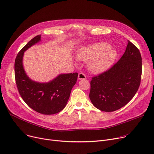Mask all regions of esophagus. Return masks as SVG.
<instances>
[{
  "mask_svg": "<svg viewBox=\"0 0 154 154\" xmlns=\"http://www.w3.org/2000/svg\"><path fill=\"white\" fill-rule=\"evenodd\" d=\"M78 79H86V75L82 73H79L78 74Z\"/></svg>",
  "mask_w": 154,
  "mask_h": 154,
  "instance_id": "obj_1",
  "label": "esophagus"
}]
</instances>
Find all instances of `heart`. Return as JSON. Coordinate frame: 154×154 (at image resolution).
<instances>
[{
    "label": "heart",
    "instance_id": "obj_1",
    "mask_svg": "<svg viewBox=\"0 0 154 154\" xmlns=\"http://www.w3.org/2000/svg\"><path fill=\"white\" fill-rule=\"evenodd\" d=\"M117 55L115 50L105 42H98L82 47L77 53V57L81 61H89L88 69L91 72L98 73L109 68Z\"/></svg>",
    "mask_w": 154,
    "mask_h": 154
}]
</instances>
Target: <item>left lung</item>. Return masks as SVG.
Listing matches in <instances>:
<instances>
[{
	"label": "left lung",
	"instance_id": "left-lung-1",
	"mask_svg": "<svg viewBox=\"0 0 154 154\" xmlns=\"http://www.w3.org/2000/svg\"><path fill=\"white\" fill-rule=\"evenodd\" d=\"M142 58L129 41L118 62L106 72L92 77L89 98L103 112H113L126 105L137 92L141 79Z\"/></svg>",
	"mask_w": 154,
	"mask_h": 154
}]
</instances>
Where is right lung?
Segmentation results:
<instances>
[{
  "label": "right lung",
  "instance_id": "right-lung-1",
  "mask_svg": "<svg viewBox=\"0 0 154 154\" xmlns=\"http://www.w3.org/2000/svg\"><path fill=\"white\" fill-rule=\"evenodd\" d=\"M41 38L40 34L32 38L18 54L15 61V81L21 97L30 108L39 113L53 115L65 107L78 74H60L44 83L31 79L23 68V57L24 52L39 42Z\"/></svg>",
  "mask_w": 154,
  "mask_h": 154
}]
</instances>
